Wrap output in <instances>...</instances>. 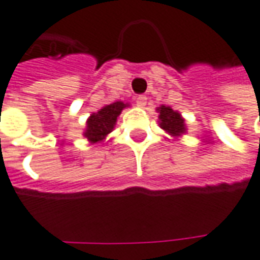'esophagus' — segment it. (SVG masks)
Listing matches in <instances>:
<instances>
[{
  "mask_svg": "<svg viewBox=\"0 0 260 260\" xmlns=\"http://www.w3.org/2000/svg\"><path fill=\"white\" fill-rule=\"evenodd\" d=\"M147 103V97L146 96H138L136 97V104L139 106V107H145Z\"/></svg>",
  "mask_w": 260,
  "mask_h": 260,
  "instance_id": "obj_1",
  "label": "esophagus"
}]
</instances>
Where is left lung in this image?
I'll return each instance as SVG.
<instances>
[{
	"instance_id": "obj_1",
	"label": "left lung",
	"mask_w": 260,
	"mask_h": 260,
	"mask_svg": "<svg viewBox=\"0 0 260 260\" xmlns=\"http://www.w3.org/2000/svg\"><path fill=\"white\" fill-rule=\"evenodd\" d=\"M158 119H160V126L164 131H167L170 135L180 136L185 132V122L181 117L180 113L174 111L171 107L161 106L158 107Z\"/></svg>"
}]
</instances>
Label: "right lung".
I'll use <instances>...</instances> for the list:
<instances>
[{
  "instance_id": "right-lung-1",
  "label": "right lung",
  "mask_w": 260,
  "mask_h": 260,
  "mask_svg": "<svg viewBox=\"0 0 260 260\" xmlns=\"http://www.w3.org/2000/svg\"><path fill=\"white\" fill-rule=\"evenodd\" d=\"M125 107H126V104H124L122 102H115L103 107L100 111L91 114L90 118L87 119V124H86L87 126H86L83 135L91 143L103 141L114 129L117 118Z\"/></svg>"
}]
</instances>
